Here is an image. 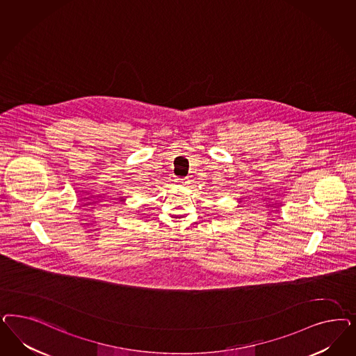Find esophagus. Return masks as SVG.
Wrapping results in <instances>:
<instances>
[{
    "instance_id": "34e87169",
    "label": "esophagus",
    "mask_w": 356,
    "mask_h": 356,
    "mask_svg": "<svg viewBox=\"0 0 356 356\" xmlns=\"http://www.w3.org/2000/svg\"><path fill=\"white\" fill-rule=\"evenodd\" d=\"M179 182H181V184H187V182H188V181H186V179H179Z\"/></svg>"
}]
</instances>
